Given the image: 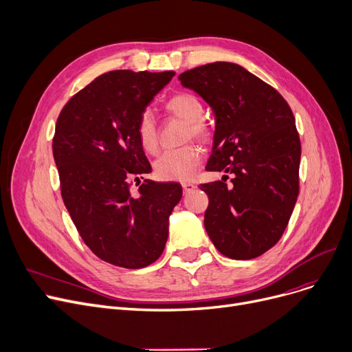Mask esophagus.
<instances>
[{
	"instance_id": "1",
	"label": "esophagus",
	"mask_w": 352,
	"mask_h": 352,
	"mask_svg": "<svg viewBox=\"0 0 352 352\" xmlns=\"http://www.w3.org/2000/svg\"><path fill=\"white\" fill-rule=\"evenodd\" d=\"M183 193L185 195H188V193H190V192H193L195 189H196V186L193 185V183H183Z\"/></svg>"
}]
</instances>
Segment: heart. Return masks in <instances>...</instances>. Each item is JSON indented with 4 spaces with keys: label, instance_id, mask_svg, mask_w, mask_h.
Segmentation results:
<instances>
[{
    "label": "heart",
    "instance_id": "heart-1",
    "mask_svg": "<svg viewBox=\"0 0 352 352\" xmlns=\"http://www.w3.org/2000/svg\"><path fill=\"white\" fill-rule=\"evenodd\" d=\"M166 110L172 116L188 123L186 136L205 140L209 136V129L204 123V104L190 93H179L167 100ZM138 138L144 152L155 153L159 146V135L155 117L150 111H144L138 123ZM200 160V150L193 146L176 150H167L156 162L155 172L163 180L188 182L197 169Z\"/></svg>",
    "mask_w": 352,
    "mask_h": 352
}]
</instances>
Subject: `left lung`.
I'll return each instance as SVG.
<instances>
[{"label": "left lung", "instance_id": "1", "mask_svg": "<svg viewBox=\"0 0 352 352\" xmlns=\"http://www.w3.org/2000/svg\"><path fill=\"white\" fill-rule=\"evenodd\" d=\"M214 114L208 170L222 180L202 185L209 197L205 229L230 259H254L282 236L299 192L300 143L283 97L235 63L216 61L179 76ZM232 175V185L224 182Z\"/></svg>", "mask_w": 352, "mask_h": 352}]
</instances>
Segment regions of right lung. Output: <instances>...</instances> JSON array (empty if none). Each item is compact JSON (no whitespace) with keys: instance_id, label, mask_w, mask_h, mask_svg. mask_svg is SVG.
<instances>
[{"instance_id":"obj_1","label":"right lung","mask_w":352,"mask_h":352,"mask_svg":"<svg viewBox=\"0 0 352 352\" xmlns=\"http://www.w3.org/2000/svg\"><path fill=\"white\" fill-rule=\"evenodd\" d=\"M175 74L104 73L70 98L56 126L53 155L64 205L93 254L127 270L159 259L182 199L175 182L144 179L136 193L129 186L131 176L152 172L138 123Z\"/></svg>"}]
</instances>
